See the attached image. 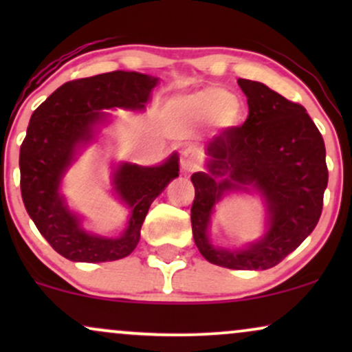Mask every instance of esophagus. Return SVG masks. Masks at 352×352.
<instances>
[{"mask_svg":"<svg viewBox=\"0 0 352 352\" xmlns=\"http://www.w3.org/2000/svg\"><path fill=\"white\" fill-rule=\"evenodd\" d=\"M197 164H199V153H197L195 148H185V151L182 152V157H180L182 168L190 172L197 167Z\"/></svg>","mask_w":352,"mask_h":352,"instance_id":"34e87169","label":"esophagus"}]
</instances>
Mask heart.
I'll use <instances>...</instances> for the list:
<instances>
[{
    "label": "heart",
    "mask_w": 352,
    "mask_h": 352,
    "mask_svg": "<svg viewBox=\"0 0 352 352\" xmlns=\"http://www.w3.org/2000/svg\"><path fill=\"white\" fill-rule=\"evenodd\" d=\"M179 107L199 117H217L223 125H232L238 119V100L223 89H210L180 100Z\"/></svg>",
    "instance_id": "b5f03b06"
}]
</instances>
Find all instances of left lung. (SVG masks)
<instances>
[{
    "label": "left lung",
    "instance_id": "obj_1",
    "mask_svg": "<svg viewBox=\"0 0 352 352\" xmlns=\"http://www.w3.org/2000/svg\"><path fill=\"white\" fill-rule=\"evenodd\" d=\"M248 102L243 125L208 142L207 172L192 175L190 220L197 248L210 263L230 270H268L285 260L316 227L328 185L324 140L306 109L265 84L238 79ZM252 184L265 197L270 230L243 252L213 249L206 225L227 189Z\"/></svg>",
    "mask_w": 352,
    "mask_h": 352
}]
</instances>
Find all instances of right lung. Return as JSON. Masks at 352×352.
Masks as SVG:
<instances>
[{
  "label": "right lung",
  "mask_w": 352,
  "mask_h": 352,
  "mask_svg": "<svg viewBox=\"0 0 352 352\" xmlns=\"http://www.w3.org/2000/svg\"><path fill=\"white\" fill-rule=\"evenodd\" d=\"M157 79L140 72L112 71L63 84L31 116L21 148V197L36 228L59 254L71 261L100 263L129 256L139 243L148 207L179 177L173 153L159 167L124 164L116 172V190L132 208L120 238L87 235L59 195V180L71 164L74 147L92 137L102 109H144Z\"/></svg>",
  "instance_id": "add662e5"
}]
</instances>
